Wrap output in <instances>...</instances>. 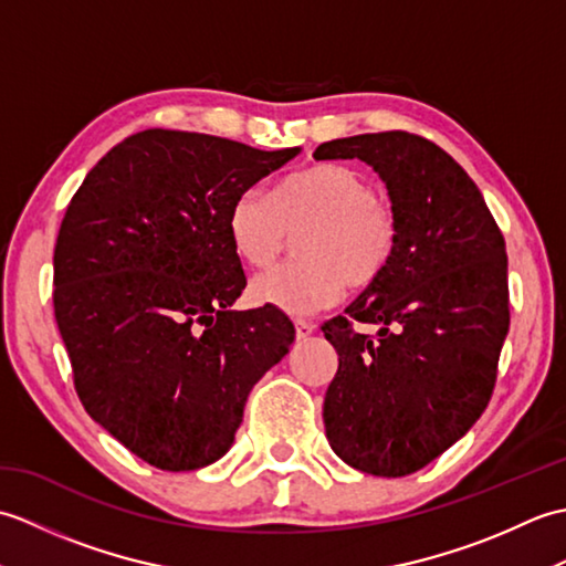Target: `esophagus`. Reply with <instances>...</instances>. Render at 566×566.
<instances>
[{
    "label": "esophagus",
    "mask_w": 566,
    "mask_h": 566,
    "mask_svg": "<svg viewBox=\"0 0 566 566\" xmlns=\"http://www.w3.org/2000/svg\"><path fill=\"white\" fill-rule=\"evenodd\" d=\"M294 331H296V338H298V340H304V338H308L311 333H314V323L296 318V321H294Z\"/></svg>",
    "instance_id": "34e87169"
}]
</instances>
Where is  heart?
<instances>
[{
	"label": "heart",
	"instance_id": "heart-1",
	"mask_svg": "<svg viewBox=\"0 0 566 566\" xmlns=\"http://www.w3.org/2000/svg\"><path fill=\"white\" fill-rule=\"evenodd\" d=\"M302 231L298 262L252 280L258 304L306 316L338 302L343 286L367 290L394 260L399 216L367 175L333 163L286 177L276 197L260 187L240 191L228 211L231 245L252 268H268Z\"/></svg>",
	"mask_w": 566,
	"mask_h": 566
}]
</instances>
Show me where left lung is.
<instances>
[{"label": "left lung", "mask_w": 566, "mask_h": 566, "mask_svg": "<svg viewBox=\"0 0 566 566\" xmlns=\"http://www.w3.org/2000/svg\"><path fill=\"white\" fill-rule=\"evenodd\" d=\"M314 158L375 167L399 216L389 270L321 326L338 353L326 438L359 472L413 474L460 440L494 394L511 323L506 240L482 191L423 136L340 138ZM355 322L380 331L357 334Z\"/></svg>", "instance_id": "8db88e82"}]
</instances>
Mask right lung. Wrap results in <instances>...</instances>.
Listing matches in <instances>:
<instances>
[{
  "mask_svg": "<svg viewBox=\"0 0 566 566\" xmlns=\"http://www.w3.org/2000/svg\"><path fill=\"white\" fill-rule=\"evenodd\" d=\"M296 153L148 128L106 153L67 203L53 308L72 381L143 462L191 472L221 460L250 389L290 353L280 308H228L248 284L228 211Z\"/></svg>",
  "mask_w": 566,
  "mask_h": 566,
  "instance_id": "obj_1",
  "label": "right lung"
}]
</instances>
